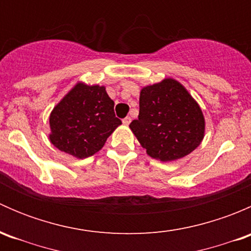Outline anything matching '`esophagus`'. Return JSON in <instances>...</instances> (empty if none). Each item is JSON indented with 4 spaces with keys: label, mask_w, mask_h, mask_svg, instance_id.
<instances>
[{
    "label": "esophagus",
    "mask_w": 251,
    "mask_h": 251,
    "mask_svg": "<svg viewBox=\"0 0 251 251\" xmlns=\"http://www.w3.org/2000/svg\"><path fill=\"white\" fill-rule=\"evenodd\" d=\"M123 123L125 124V125H128V124L131 123V118L130 116H126V118L123 119Z\"/></svg>",
    "instance_id": "obj_1"
}]
</instances>
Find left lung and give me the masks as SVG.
Listing matches in <instances>:
<instances>
[{"instance_id":"8db88e82","label":"left lung","mask_w":251,"mask_h":251,"mask_svg":"<svg viewBox=\"0 0 251 251\" xmlns=\"http://www.w3.org/2000/svg\"><path fill=\"white\" fill-rule=\"evenodd\" d=\"M130 128L151 158L171 161L188 155L204 137L205 121L198 103L174 78L143 87L140 114Z\"/></svg>"}]
</instances>
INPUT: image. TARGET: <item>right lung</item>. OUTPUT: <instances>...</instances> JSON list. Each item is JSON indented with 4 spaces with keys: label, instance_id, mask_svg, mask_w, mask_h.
Returning a JSON list of instances; mask_svg holds the SVG:
<instances>
[{
    "label": "right lung",
    "instance_id": "add662e5",
    "mask_svg": "<svg viewBox=\"0 0 251 251\" xmlns=\"http://www.w3.org/2000/svg\"><path fill=\"white\" fill-rule=\"evenodd\" d=\"M121 124L104 86L77 83L50 116V140L59 151L83 159L97 153Z\"/></svg>",
    "mask_w": 251,
    "mask_h": 251
}]
</instances>
